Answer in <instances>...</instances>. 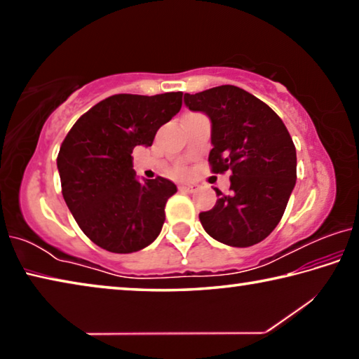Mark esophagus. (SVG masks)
<instances>
[{"label": "esophagus", "mask_w": 359, "mask_h": 359, "mask_svg": "<svg viewBox=\"0 0 359 359\" xmlns=\"http://www.w3.org/2000/svg\"><path fill=\"white\" fill-rule=\"evenodd\" d=\"M180 191H185V193H194L198 190V185L196 184H182L180 187Z\"/></svg>", "instance_id": "34e87169"}]
</instances>
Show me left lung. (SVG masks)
Masks as SVG:
<instances>
[{"label":"left lung","mask_w":359,"mask_h":359,"mask_svg":"<svg viewBox=\"0 0 359 359\" xmlns=\"http://www.w3.org/2000/svg\"><path fill=\"white\" fill-rule=\"evenodd\" d=\"M191 111L212 121L210 171H231V194L199 214L205 233L231 247L264 241L282 220L296 184V147L287 126L257 96L234 85L185 93Z\"/></svg>","instance_id":"obj_1"}]
</instances>
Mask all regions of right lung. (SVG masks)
Returning a JSON list of instances; mask_svg holds the SVG:
<instances>
[{
  "label": "right lung",
  "instance_id": "1",
  "mask_svg": "<svg viewBox=\"0 0 359 359\" xmlns=\"http://www.w3.org/2000/svg\"><path fill=\"white\" fill-rule=\"evenodd\" d=\"M182 95H112L85 112L62 142L57 166L66 205L83 234L107 252L142 250L160 234L177 187L160 175L137 182L131 154L151 145L180 111Z\"/></svg>",
  "mask_w": 359,
  "mask_h": 359
}]
</instances>
